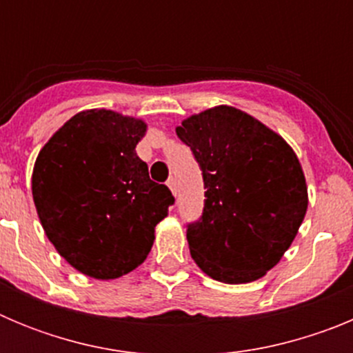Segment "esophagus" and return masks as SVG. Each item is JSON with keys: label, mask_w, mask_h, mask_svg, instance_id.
<instances>
[{"label": "esophagus", "mask_w": 353, "mask_h": 353, "mask_svg": "<svg viewBox=\"0 0 353 353\" xmlns=\"http://www.w3.org/2000/svg\"><path fill=\"white\" fill-rule=\"evenodd\" d=\"M166 185L170 187V191L173 192V196H176V182H174V179H170V180H168Z\"/></svg>", "instance_id": "esophagus-1"}]
</instances>
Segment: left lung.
Returning <instances> with one entry per match:
<instances>
[{
    "mask_svg": "<svg viewBox=\"0 0 353 353\" xmlns=\"http://www.w3.org/2000/svg\"><path fill=\"white\" fill-rule=\"evenodd\" d=\"M203 171L205 208L187 228L191 256L215 281H256L283 258L307 210L297 154L258 118L232 105L176 127Z\"/></svg>",
    "mask_w": 353,
    "mask_h": 353,
    "instance_id": "left-lung-1",
    "label": "left lung"
}]
</instances>
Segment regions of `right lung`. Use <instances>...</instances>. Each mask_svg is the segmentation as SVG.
Returning a JSON list of instances; mask_svg holds the SVG:
<instances>
[{
    "label": "right lung",
    "instance_id": "1",
    "mask_svg": "<svg viewBox=\"0 0 353 353\" xmlns=\"http://www.w3.org/2000/svg\"><path fill=\"white\" fill-rule=\"evenodd\" d=\"M146 121L111 109L74 114L42 146L31 194L49 242L76 270L117 279L138 269L174 198L136 154Z\"/></svg>",
    "mask_w": 353,
    "mask_h": 353
}]
</instances>
